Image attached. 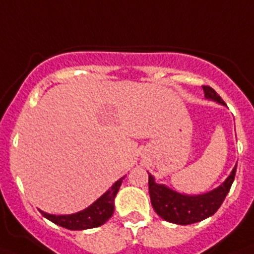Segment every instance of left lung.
I'll use <instances>...</instances> for the list:
<instances>
[{"label": "left lung", "instance_id": "obj_1", "mask_svg": "<svg viewBox=\"0 0 254 254\" xmlns=\"http://www.w3.org/2000/svg\"><path fill=\"white\" fill-rule=\"evenodd\" d=\"M205 98L225 104L223 99L208 85H204ZM236 167L232 169L229 178L219 187L203 195L189 196L168 189L164 185L155 182L151 174H148V191L153 210L163 219L177 225H191L203 221L213 216L222 205L226 195L229 193L231 185L235 180Z\"/></svg>", "mask_w": 254, "mask_h": 254}]
</instances>
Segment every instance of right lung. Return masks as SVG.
<instances>
[{
  "instance_id": "obj_1",
  "label": "right lung",
  "mask_w": 254,
  "mask_h": 254,
  "mask_svg": "<svg viewBox=\"0 0 254 254\" xmlns=\"http://www.w3.org/2000/svg\"><path fill=\"white\" fill-rule=\"evenodd\" d=\"M124 177L115 182L107 192L103 193L95 203L81 212L67 214V216H55V214H49L41 210V214L55 225L68 230H86L102 226L114 214L115 196L120 189Z\"/></svg>"
}]
</instances>
